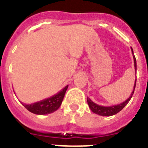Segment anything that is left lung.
<instances>
[{
    "instance_id": "1",
    "label": "left lung",
    "mask_w": 148,
    "mask_h": 148,
    "mask_svg": "<svg viewBox=\"0 0 148 148\" xmlns=\"http://www.w3.org/2000/svg\"><path fill=\"white\" fill-rule=\"evenodd\" d=\"M131 50H132V53L134 54L132 48H131ZM134 62L135 70H137V62H136V58H135L134 56ZM136 81H137V79L135 80L134 90H133V92H131V95H130V97H129L127 100L123 102L122 103L118 104V105H113V106H102L98 105V104L95 103H93L90 98H87V103H88V105L90 106V110H91L93 113H97L98 115L107 116H109L115 115V114H116L117 113H119L120 111L123 110V107L129 103V101H130V99H131V97H132L133 94H134V92L135 86H136Z\"/></svg>"
}]
</instances>
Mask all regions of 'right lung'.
Masks as SVG:
<instances>
[{"instance_id": "add662e5", "label": "right lung", "mask_w": 148, "mask_h": 148, "mask_svg": "<svg viewBox=\"0 0 148 148\" xmlns=\"http://www.w3.org/2000/svg\"><path fill=\"white\" fill-rule=\"evenodd\" d=\"M68 89V86L54 95L52 97L45 99L44 100H41L39 102L32 104H23V106L27 109V110L30 111L31 113L38 114V115H45L51 113L57 110L59 106H61L62 102L66 94V90Z\"/></svg>"}]
</instances>
